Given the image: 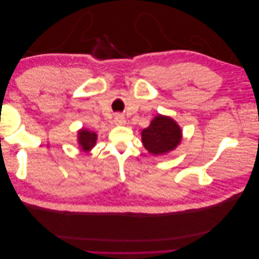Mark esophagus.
<instances>
[{
	"instance_id": "34e87169",
	"label": "esophagus",
	"mask_w": 259,
	"mask_h": 259,
	"mask_svg": "<svg viewBox=\"0 0 259 259\" xmlns=\"http://www.w3.org/2000/svg\"><path fill=\"white\" fill-rule=\"evenodd\" d=\"M125 117H124V115H122V114H120V113H117V114H115V116H114V123L115 124H117V125H123V124H125Z\"/></svg>"
}]
</instances>
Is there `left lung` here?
<instances>
[{"mask_svg":"<svg viewBox=\"0 0 259 259\" xmlns=\"http://www.w3.org/2000/svg\"><path fill=\"white\" fill-rule=\"evenodd\" d=\"M144 147L153 154L166 153L178 146L182 140V130L168 116L158 115L142 132Z\"/></svg>","mask_w":259,"mask_h":259,"instance_id":"1","label":"left lung"}]
</instances>
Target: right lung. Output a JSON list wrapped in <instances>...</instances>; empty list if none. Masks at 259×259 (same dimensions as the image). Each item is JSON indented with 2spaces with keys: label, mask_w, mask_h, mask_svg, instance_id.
<instances>
[{
  "label": "right lung",
  "mask_w": 259,
  "mask_h": 259,
  "mask_svg": "<svg viewBox=\"0 0 259 259\" xmlns=\"http://www.w3.org/2000/svg\"><path fill=\"white\" fill-rule=\"evenodd\" d=\"M97 135L94 132H90L89 130H82L79 132V144L83 150L88 151L92 149L96 144Z\"/></svg>",
  "instance_id": "right-lung-1"
}]
</instances>
